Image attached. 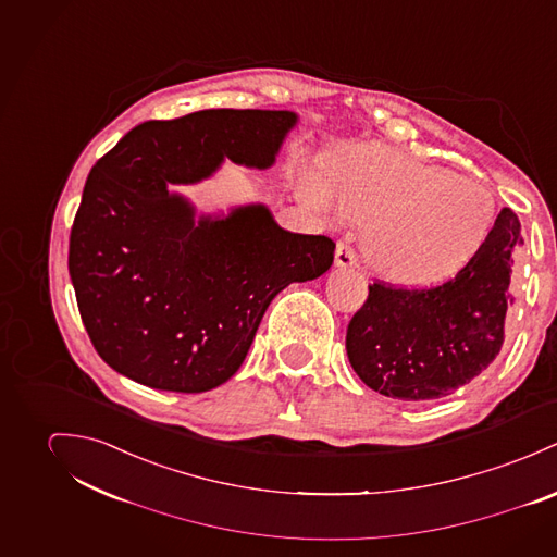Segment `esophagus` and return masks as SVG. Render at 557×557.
Here are the masks:
<instances>
[{"label":"esophagus","instance_id":"obj_1","mask_svg":"<svg viewBox=\"0 0 557 557\" xmlns=\"http://www.w3.org/2000/svg\"><path fill=\"white\" fill-rule=\"evenodd\" d=\"M335 267H339V269H352V267H357V253H355V249L350 248V246H346V244H337V249H335Z\"/></svg>","mask_w":557,"mask_h":557}]
</instances>
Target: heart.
Masks as SVG:
<instances>
[{"instance_id": "obj_1", "label": "heart", "mask_w": 557, "mask_h": 557, "mask_svg": "<svg viewBox=\"0 0 557 557\" xmlns=\"http://www.w3.org/2000/svg\"><path fill=\"white\" fill-rule=\"evenodd\" d=\"M293 186L313 211L333 213L337 205L348 220L366 224L371 267L404 286L450 280L494 228L487 187L391 147L352 149L333 162L331 175L299 164Z\"/></svg>"}]
</instances>
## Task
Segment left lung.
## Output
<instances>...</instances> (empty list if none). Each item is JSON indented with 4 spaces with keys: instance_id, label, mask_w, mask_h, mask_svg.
<instances>
[{
    "instance_id": "obj_1",
    "label": "left lung",
    "mask_w": 557,
    "mask_h": 557,
    "mask_svg": "<svg viewBox=\"0 0 557 557\" xmlns=\"http://www.w3.org/2000/svg\"><path fill=\"white\" fill-rule=\"evenodd\" d=\"M521 224L504 207L481 251L448 282L404 290L371 284L346 331L352 370L380 395L440 399L494 363L512 306V249Z\"/></svg>"
}]
</instances>
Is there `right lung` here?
<instances>
[{
  "instance_id": "add662e5",
  "label": "right lung",
  "mask_w": 557,
  "mask_h": 557,
  "mask_svg": "<svg viewBox=\"0 0 557 557\" xmlns=\"http://www.w3.org/2000/svg\"><path fill=\"white\" fill-rule=\"evenodd\" d=\"M297 122L293 111L209 109L136 125L96 162L67 269L104 363L151 388L211 391L242 368L277 293L329 271V237L284 231L260 202L196 218L169 187L224 160L273 166Z\"/></svg>"
}]
</instances>
